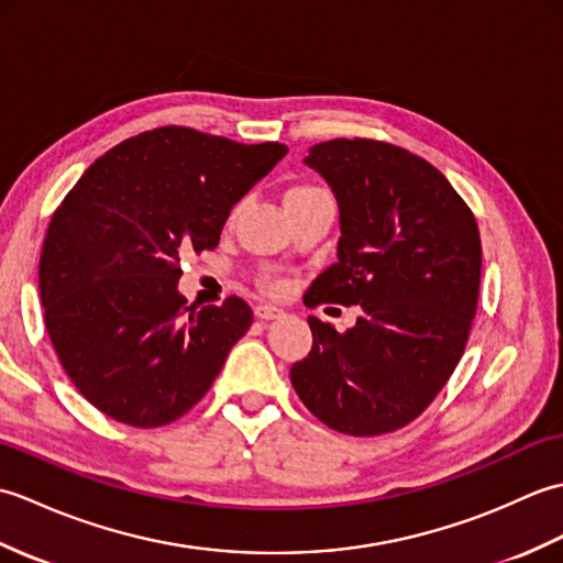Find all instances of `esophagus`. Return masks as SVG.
<instances>
[{"label":"esophagus","mask_w":563,"mask_h":563,"mask_svg":"<svg viewBox=\"0 0 563 563\" xmlns=\"http://www.w3.org/2000/svg\"><path fill=\"white\" fill-rule=\"evenodd\" d=\"M254 314H256V319H261V321H271V319H278V317L283 314V309L275 307V305H258V307L254 309Z\"/></svg>","instance_id":"34e87169"}]
</instances>
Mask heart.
I'll list each match as a JSON object with an SVG mask.
<instances>
[{"label":"heart","mask_w":563,"mask_h":563,"mask_svg":"<svg viewBox=\"0 0 563 563\" xmlns=\"http://www.w3.org/2000/svg\"><path fill=\"white\" fill-rule=\"evenodd\" d=\"M312 194H321V188L317 186H292L288 194H285V200H292V198H302V196H312ZM271 290H283V283L280 280H268L266 283Z\"/></svg>","instance_id":"obj_1"}]
</instances>
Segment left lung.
Here are the masks:
<instances>
[{
  "label": "left lung",
  "instance_id": "left-lung-1",
  "mask_svg": "<svg viewBox=\"0 0 563 563\" xmlns=\"http://www.w3.org/2000/svg\"><path fill=\"white\" fill-rule=\"evenodd\" d=\"M305 164L339 200V261L309 307L361 305L339 333L309 317L312 351L290 369L297 397L345 435L391 433L457 367L479 302L482 239L470 206L433 164L379 140H329Z\"/></svg>",
  "mask_w": 563,
  "mask_h": 563
}]
</instances>
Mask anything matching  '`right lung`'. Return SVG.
Listing matches in <instances>:
<instances>
[{
	"label": "right lung",
	"mask_w": 563,
	"mask_h": 563,
	"mask_svg": "<svg viewBox=\"0 0 563 563\" xmlns=\"http://www.w3.org/2000/svg\"><path fill=\"white\" fill-rule=\"evenodd\" d=\"M285 152L166 125L106 152L59 202L38 271L45 329L101 413L157 428L206 397L254 314L239 297L188 307L181 258L218 246L230 210Z\"/></svg>",
	"instance_id": "1"
}]
</instances>
